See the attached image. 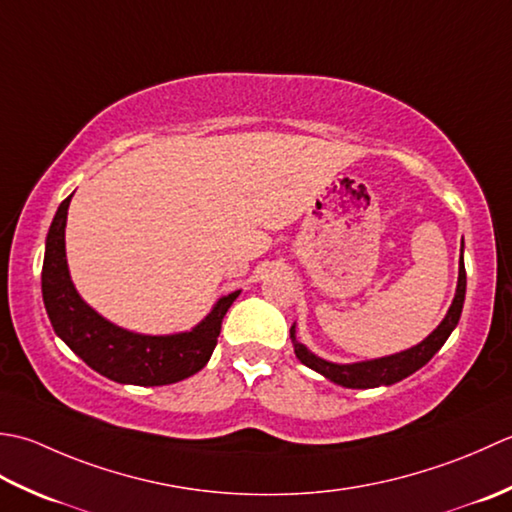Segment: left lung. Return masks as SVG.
<instances>
[{"mask_svg":"<svg viewBox=\"0 0 512 512\" xmlns=\"http://www.w3.org/2000/svg\"><path fill=\"white\" fill-rule=\"evenodd\" d=\"M462 252H464V241H462ZM464 296H466V269H464V260L460 256V278H457V291H455L453 305L448 309L446 318L440 322V327H437L429 338L417 344V347L395 353V356L369 360V362L333 364L307 351L305 344H300L296 340V327L289 329L291 344H294L296 358L305 364V367L322 373L327 380L342 384V387L347 389H371V387H380V384H393V382L404 380L406 375L415 373L417 369H422L424 364L442 349V344L446 342L448 336H451V331L457 327V322H460Z\"/></svg>","mask_w":512,"mask_h":512,"instance_id":"8db88e82","label":"left lung"}]
</instances>
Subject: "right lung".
<instances>
[{
  "mask_svg": "<svg viewBox=\"0 0 512 512\" xmlns=\"http://www.w3.org/2000/svg\"><path fill=\"white\" fill-rule=\"evenodd\" d=\"M72 194L61 201L46 238L41 294L57 336L106 378L139 387H161L201 371L218 342L223 318L241 291L216 302L201 325L174 336H141L112 325L90 309L72 285L66 263V218Z\"/></svg>",
  "mask_w": 512,
  "mask_h": 512,
  "instance_id": "right-lung-1",
  "label": "right lung"
}]
</instances>
